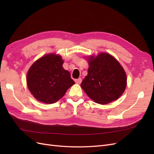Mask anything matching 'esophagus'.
Segmentation results:
<instances>
[{"mask_svg":"<svg viewBox=\"0 0 154 154\" xmlns=\"http://www.w3.org/2000/svg\"><path fill=\"white\" fill-rule=\"evenodd\" d=\"M82 82V78H78V79H76V80H75V82L76 83H79V84H80V83H81Z\"/></svg>","mask_w":154,"mask_h":154,"instance_id":"1","label":"esophagus"}]
</instances>
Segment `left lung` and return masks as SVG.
Wrapping results in <instances>:
<instances>
[{
	"mask_svg": "<svg viewBox=\"0 0 154 154\" xmlns=\"http://www.w3.org/2000/svg\"><path fill=\"white\" fill-rule=\"evenodd\" d=\"M89 67L81 87L97 103L107 104L118 100L127 87V75L123 67L112 56L101 53L88 58Z\"/></svg>",
	"mask_w": 154,
	"mask_h": 154,
	"instance_id": "1",
	"label": "left lung"
}]
</instances>
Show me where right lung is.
Masks as SVG:
<instances>
[{"label":"right lung","mask_w":154,"mask_h":154,"mask_svg":"<svg viewBox=\"0 0 154 154\" xmlns=\"http://www.w3.org/2000/svg\"><path fill=\"white\" fill-rule=\"evenodd\" d=\"M61 56L51 53L32 65L27 74V85L32 95L45 103L58 101L74 85L70 72L63 68Z\"/></svg>","instance_id":"obj_1"}]
</instances>
